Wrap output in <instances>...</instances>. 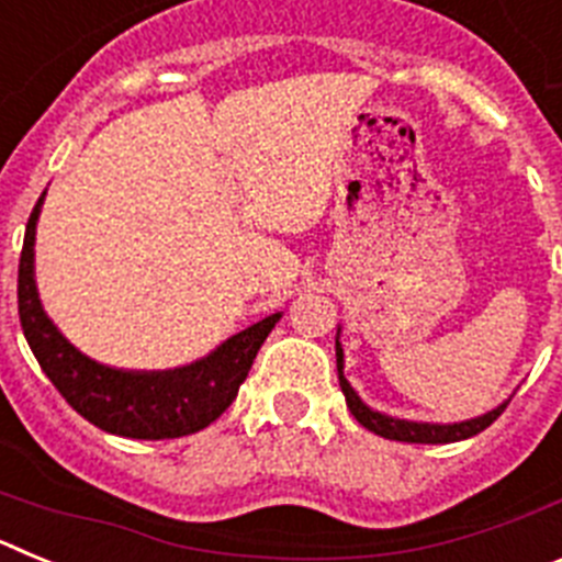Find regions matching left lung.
Segmentation results:
<instances>
[{
  "mask_svg": "<svg viewBox=\"0 0 562 562\" xmlns=\"http://www.w3.org/2000/svg\"><path fill=\"white\" fill-rule=\"evenodd\" d=\"M335 355H337V380H340L342 396H346V405L355 414V419L360 422L362 428L371 430V434L382 436V439L391 441H408V445H450V441L470 439V436L481 434L504 414V408L509 405V400L501 402L498 408L486 411V414L473 416V419L464 422H448V425H439V422H411V419H396V416L380 414L371 405L360 400L351 382L342 376V346H340V326H337V340H335Z\"/></svg>",
  "mask_w": 562,
  "mask_h": 562,
  "instance_id": "obj_1",
  "label": "left lung"
}]
</instances>
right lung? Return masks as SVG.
<instances>
[{"mask_svg":"<svg viewBox=\"0 0 562 562\" xmlns=\"http://www.w3.org/2000/svg\"><path fill=\"white\" fill-rule=\"evenodd\" d=\"M47 193V191H44ZM30 213L19 258V321L27 346L58 394L92 425L126 439H177L220 419L238 394L281 312L236 331L211 355L166 371L114 369L78 351L47 317L36 286V225Z\"/></svg>","mask_w":562,"mask_h":562,"instance_id":"right-lung-1","label":"right lung"}]
</instances>
